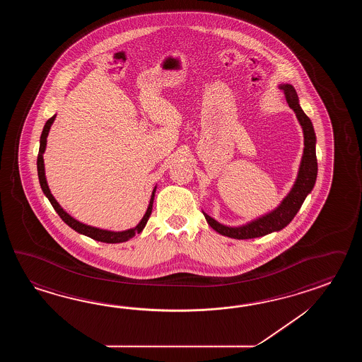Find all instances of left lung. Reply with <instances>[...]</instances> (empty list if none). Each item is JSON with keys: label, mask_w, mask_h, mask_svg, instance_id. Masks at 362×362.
I'll use <instances>...</instances> for the list:
<instances>
[{"label": "left lung", "mask_w": 362, "mask_h": 362, "mask_svg": "<svg viewBox=\"0 0 362 362\" xmlns=\"http://www.w3.org/2000/svg\"><path fill=\"white\" fill-rule=\"evenodd\" d=\"M279 88L285 92L287 103L296 114V117L300 122L303 132H304V146L305 147H304V154L301 159L300 170H299L296 182L293 185V190L288 192V195L277 209H274L268 215L262 216L259 220L247 223L245 226H239V228L225 226L203 212L209 226L225 237L234 239L257 238L273 231L284 229L291 223V220L300 209L303 202L305 200L308 194L312 192L315 186L318 167H317V156H315V134L313 125L310 119L301 110L298 94L293 85H279Z\"/></svg>", "instance_id": "obj_1"}]
</instances>
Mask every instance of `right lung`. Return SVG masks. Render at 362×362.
<instances>
[{
	"mask_svg": "<svg viewBox=\"0 0 362 362\" xmlns=\"http://www.w3.org/2000/svg\"><path fill=\"white\" fill-rule=\"evenodd\" d=\"M54 119L55 116H53V117H50V119L47 120V124H45V127H44V129H42V133H41V139H40L39 156H37V173H39L41 189H42L44 194L47 195L49 202L52 203L53 208L57 211V214L59 215V217H61L62 220H63L64 223L69 225V228H72L74 230H76L77 233H80V234H84V235L89 237V238L95 239V240H98V242H105V243H120V242H127V240H129V239L133 238V237H134V234H139V233H141L142 229L145 228L147 220H148V217L151 215V211H153V202H154L155 189H156V187H155L154 192H153V195H151V199H150V204H148V207H147L146 214H145V216L142 217V220L139 221V225H137L136 228H133V229H129V230H102V229H97V228H92V226H89V225L78 223L77 220L72 218V217H71L66 211H63V208H62L61 206L58 204V202L54 199V197L52 195V192L49 190V186H47V178H45L44 158H42V154H44L45 147H47V134H49V129H50L52 124L54 122Z\"/></svg>",
	"mask_w": 362,
	"mask_h": 362,
	"instance_id": "obj_1",
	"label": "right lung"
}]
</instances>
